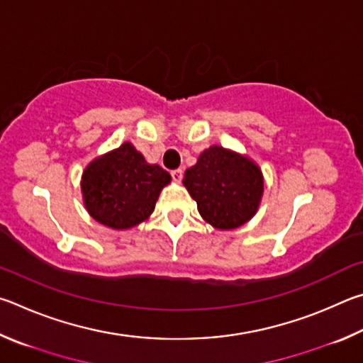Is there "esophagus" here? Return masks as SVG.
<instances>
[{"label":"esophagus","instance_id":"obj_1","mask_svg":"<svg viewBox=\"0 0 363 363\" xmlns=\"http://www.w3.org/2000/svg\"><path fill=\"white\" fill-rule=\"evenodd\" d=\"M170 175H172V178H174L175 182H180L182 178H183V170L182 169H175V170L170 172Z\"/></svg>","mask_w":363,"mask_h":363}]
</instances>
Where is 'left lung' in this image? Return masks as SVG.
Masks as SVG:
<instances>
[{
	"label": "left lung",
	"mask_w": 363,
	"mask_h": 363,
	"mask_svg": "<svg viewBox=\"0 0 363 363\" xmlns=\"http://www.w3.org/2000/svg\"><path fill=\"white\" fill-rule=\"evenodd\" d=\"M183 185L198 202L207 223L234 230L247 223L263 196V175L258 165L238 152L211 146L185 172Z\"/></svg>",
	"instance_id": "left-lung-1"
}]
</instances>
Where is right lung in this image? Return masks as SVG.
<instances>
[{"mask_svg":"<svg viewBox=\"0 0 363 363\" xmlns=\"http://www.w3.org/2000/svg\"><path fill=\"white\" fill-rule=\"evenodd\" d=\"M169 182L167 170L150 165L127 142L89 164L81 188L94 220L113 230H129L150 217Z\"/></svg>","mask_w":363,"mask_h":363,"instance_id":"1","label":"right lung"}]
</instances>
